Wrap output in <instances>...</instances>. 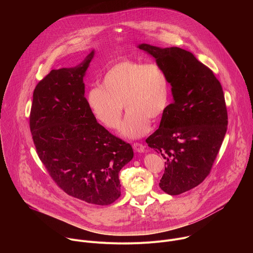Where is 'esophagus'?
<instances>
[{"label": "esophagus", "mask_w": 253, "mask_h": 253, "mask_svg": "<svg viewBox=\"0 0 253 253\" xmlns=\"http://www.w3.org/2000/svg\"><path fill=\"white\" fill-rule=\"evenodd\" d=\"M133 148L138 153H143L145 151V146L143 144H141V143H134L133 144Z\"/></svg>", "instance_id": "1"}]
</instances>
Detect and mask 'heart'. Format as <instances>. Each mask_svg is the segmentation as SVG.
Here are the masks:
<instances>
[{
  "instance_id": "obj_1",
  "label": "heart",
  "mask_w": 253,
  "mask_h": 253,
  "mask_svg": "<svg viewBox=\"0 0 253 253\" xmlns=\"http://www.w3.org/2000/svg\"><path fill=\"white\" fill-rule=\"evenodd\" d=\"M170 98V82L166 70L157 63L124 58L104 73L102 86H92L87 103L95 117L106 127L115 129L121 123L123 104L129 111L121 132L130 138L145 135L150 120L166 112Z\"/></svg>"
}]
</instances>
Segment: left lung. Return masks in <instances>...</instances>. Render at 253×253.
<instances>
[{"label": "left lung", "mask_w": 253, "mask_h": 253, "mask_svg": "<svg viewBox=\"0 0 253 253\" xmlns=\"http://www.w3.org/2000/svg\"><path fill=\"white\" fill-rule=\"evenodd\" d=\"M169 75L174 101L146 140L166 160L160 187L169 195L186 192L210 174L224 141L228 111L213 71L178 47L141 44Z\"/></svg>", "instance_id": "left-lung-1"}]
</instances>
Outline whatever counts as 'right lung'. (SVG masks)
<instances>
[{"mask_svg": "<svg viewBox=\"0 0 253 253\" xmlns=\"http://www.w3.org/2000/svg\"><path fill=\"white\" fill-rule=\"evenodd\" d=\"M93 51L76 68L52 70L35 86L29 127L36 153L68 195L109 205L120 195L119 171L133 156L130 144L101 126L84 97V73Z\"/></svg>", "mask_w": 253, "mask_h": 253, "instance_id": "1", "label": "right lung"}]
</instances>
